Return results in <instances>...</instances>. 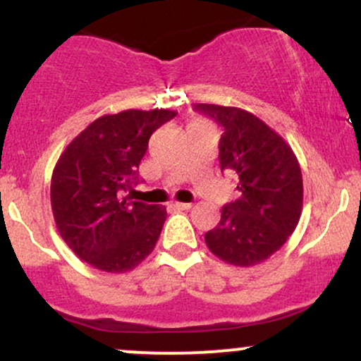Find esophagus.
<instances>
[{"mask_svg":"<svg viewBox=\"0 0 361 361\" xmlns=\"http://www.w3.org/2000/svg\"><path fill=\"white\" fill-rule=\"evenodd\" d=\"M173 209H178V210H190L192 209V204H185V202H175V204H171Z\"/></svg>","mask_w":361,"mask_h":361,"instance_id":"esophagus-1","label":"esophagus"}]
</instances>
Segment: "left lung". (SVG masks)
<instances>
[{
  "label": "left lung",
  "mask_w": 361,
  "mask_h": 361,
  "mask_svg": "<svg viewBox=\"0 0 361 361\" xmlns=\"http://www.w3.org/2000/svg\"><path fill=\"white\" fill-rule=\"evenodd\" d=\"M195 110L224 128L221 169L235 175L241 192L222 207L221 221L205 234V243L226 263L255 267L275 255L300 221V164L285 139L251 111L210 103H197Z\"/></svg>",
  "instance_id": "8db88e82"
}]
</instances>
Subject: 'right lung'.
<instances>
[{
	"instance_id": "right-lung-1",
	"label": "right lung",
	"mask_w": 361,
	"mask_h": 361,
	"mask_svg": "<svg viewBox=\"0 0 361 361\" xmlns=\"http://www.w3.org/2000/svg\"><path fill=\"white\" fill-rule=\"evenodd\" d=\"M171 110H123L91 122L62 151L51 180L57 231L78 258L106 273L134 270L151 255L166 207L122 197L137 181L156 128Z\"/></svg>"
}]
</instances>
